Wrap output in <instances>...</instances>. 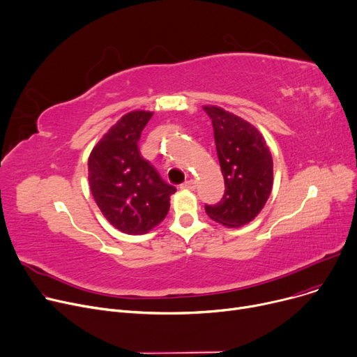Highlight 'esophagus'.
Listing matches in <instances>:
<instances>
[{"mask_svg": "<svg viewBox=\"0 0 357 357\" xmlns=\"http://www.w3.org/2000/svg\"><path fill=\"white\" fill-rule=\"evenodd\" d=\"M197 186V182L194 179H188L183 183H181V189H189V191H194Z\"/></svg>", "mask_w": 357, "mask_h": 357, "instance_id": "obj_1", "label": "esophagus"}]
</instances>
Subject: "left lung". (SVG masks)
<instances>
[{"mask_svg":"<svg viewBox=\"0 0 357 357\" xmlns=\"http://www.w3.org/2000/svg\"><path fill=\"white\" fill-rule=\"evenodd\" d=\"M225 182L215 205H205L208 217L236 228L252 221L266 205L273 188V158L261 133L244 119L217 106H205Z\"/></svg>","mask_w":357,"mask_h":357,"instance_id":"8db88e82","label":"left lung"}]
</instances>
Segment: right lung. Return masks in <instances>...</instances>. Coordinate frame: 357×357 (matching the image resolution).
I'll list each match as a JSON object with an SVG mask.
<instances>
[{
	"label": "right lung",
	"instance_id": "right-lung-1",
	"mask_svg": "<svg viewBox=\"0 0 357 357\" xmlns=\"http://www.w3.org/2000/svg\"><path fill=\"white\" fill-rule=\"evenodd\" d=\"M151 112L125 114L89 156V183L106 220L126 234H145L169 211L176 188L140 156L139 139Z\"/></svg>",
	"mask_w": 357,
	"mask_h": 357
}]
</instances>
